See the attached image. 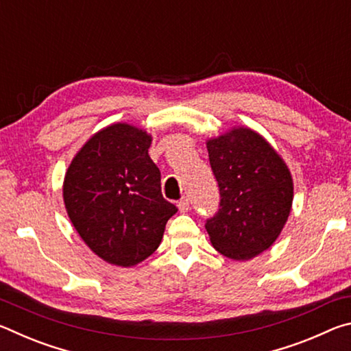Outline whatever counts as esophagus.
Segmentation results:
<instances>
[{"mask_svg": "<svg viewBox=\"0 0 351 351\" xmlns=\"http://www.w3.org/2000/svg\"><path fill=\"white\" fill-rule=\"evenodd\" d=\"M178 207H180V212H187L189 210V199L187 198H181L178 201Z\"/></svg>", "mask_w": 351, "mask_h": 351, "instance_id": "34e87169", "label": "esophagus"}]
</instances>
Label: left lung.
<instances>
[{
    "mask_svg": "<svg viewBox=\"0 0 351 351\" xmlns=\"http://www.w3.org/2000/svg\"><path fill=\"white\" fill-rule=\"evenodd\" d=\"M219 187V209L207 219L213 247L232 260H251L272 246L293 206L289 169L263 136L234 127L207 141Z\"/></svg>",
    "mask_w": 351,
    "mask_h": 351,
    "instance_id": "8db88e82",
    "label": "left lung"
}]
</instances>
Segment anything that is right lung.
Listing matches in <instances>:
<instances>
[{"mask_svg":"<svg viewBox=\"0 0 351 351\" xmlns=\"http://www.w3.org/2000/svg\"><path fill=\"white\" fill-rule=\"evenodd\" d=\"M152 136L130 123L100 130L75 154L63 181L71 223L91 251L116 266H134L156 251L178 212L161 193Z\"/></svg>","mask_w":351,"mask_h":351,"instance_id":"obj_1","label":"right lung"}]
</instances>
